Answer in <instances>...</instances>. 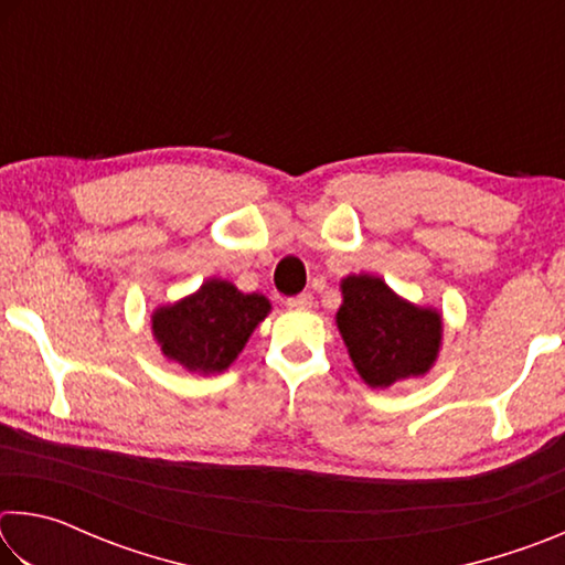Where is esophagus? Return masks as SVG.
Instances as JSON below:
<instances>
[{
	"label": "esophagus",
	"instance_id": "1",
	"mask_svg": "<svg viewBox=\"0 0 565 565\" xmlns=\"http://www.w3.org/2000/svg\"><path fill=\"white\" fill-rule=\"evenodd\" d=\"M286 306L294 311H303V309H311L313 306V296L311 294H299V296H291L289 301H286Z\"/></svg>",
	"mask_w": 565,
	"mask_h": 565
}]
</instances>
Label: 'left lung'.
<instances>
[{
    "instance_id": "left-lung-1",
    "label": "left lung",
    "mask_w": 565,
    "mask_h": 565,
    "mask_svg": "<svg viewBox=\"0 0 565 565\" xmlns=\"http://www.w3.org/2000/svg\"><path fill=\"white\" fill-rule=\"evenodd\" d=\"M341 299L337 327L363 384L388 388L434 369L444 341L438 309L406 301L371 274L341 279Z\"/></svg>"
}]
</instances>
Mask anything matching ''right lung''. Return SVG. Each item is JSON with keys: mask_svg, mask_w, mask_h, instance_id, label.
Instances as JSON below:
<instances>
[{"mask_svg": "<svg viewBox=\"0 0 565 565\" xmlns=\"http://www.w3.org/2000/svg\"><path fill=\"white\" fill-rule=\"evenodd\" d=\"M264 294H244L232 281L206 279L194 294L151 311V333L167 361L189 374H222L269 317Z\"/></svg>", "mask_w": 565, "mask_h": 565, "instance_id": "1", "label": "right lung"}]
</instances>
